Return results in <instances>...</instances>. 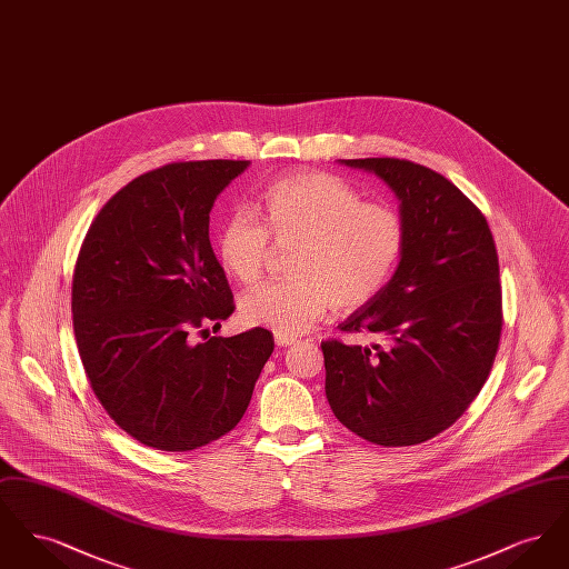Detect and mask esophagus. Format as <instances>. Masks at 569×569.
<instances>
[{"label":"esophagus","mask_w":569,"mask_h":569,"mask_svg":"<svg viewBox=\"0 0 569 569\" xmlns=\"http://www.w3.org/2000/svg\"><path fill=\"white\" fill-rule=\"evenodd\" d=\"M297 339L295 337H288V335H274V343L279 346V348H288V346H292Z\"/></svg>","instance_id":"34e87169"}]
</instances>
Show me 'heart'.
Here are the masks:
<instances>
[{
  "mask_svg": "<svg viewBox=\"0 0 569 569\" xmlns=\"http://www.w3.org/2000/svg\"><path fill=\"white\" fill-rule=\"evenodd\" d=\"M260 216L239 209L217 232L223 269L256 281L277 244H295L286 279L260 283L239 298L247 326L274 335H302L330 307L353 311L378 297L406 249V221L383 202L330 172H302L271 183L260 196Z\"/></svg>",
  "mask_w": 569,
  "mask_h": 569,
  "instance_id": "obj_1",
  "label": "heart"
}]
</instances>
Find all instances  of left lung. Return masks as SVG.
Masks as SVG:
<instances>
[{
    "label": "left lung",
    "mask_w": 569,
    "mask_h": 569,
    "mask_svg": "<svg viewBox=\"0 0 569 569\" xmlns=\"http://www.w3.org/2000/svg\"><path fill=\"white\" fill-rule=\"evenodd\" d=\"M401 200L406 249L378 297L339 326L376 343L322 341L326 399L352 433L386 448L452 427L482 390L499 348V258L487 217L427 166L341 160Z\"/></svg>",
    "instance_id": "left-lung-1"
}]
</instances>
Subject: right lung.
<instances>
[{
    "label": "right lung",
    "instance_id": "right-lung-1",
    "mask_svg": "<svg viewBox=\"0 0 569 569\" xmlns=\"http://www.w3.org/2000/svg\"><path fill=\"white\" fill-rule=\"evenodd\" d=\"M247 166L202 160L144 172L110 198L82 241L72 277L82 367L110 418L149 448L188 452L232 431L274 348L267 328L207 339L234 311L209 213Z\"/></svg>",
    "mask_w": 569,
    "mask_h": 569
}]
</instances>
